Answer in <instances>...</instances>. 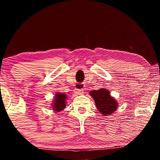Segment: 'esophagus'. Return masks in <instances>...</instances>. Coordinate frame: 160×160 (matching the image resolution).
I'll return each mask as SVG.
<instances>
[{"label": "esophagus", "mask_w": 160, "mask_h": 160, "mask_svg": "<svg viewBox=\"0 0 160 160\" xmlns=\"http://www.w3.org/2000/svg\"><path fill=\"white\" fill-rule=\"evenodd\" d=\"M83 89H75V93L77 94H82L84 93Z\"/></svg>", "instance_id": "obj_1"}]
</instances>
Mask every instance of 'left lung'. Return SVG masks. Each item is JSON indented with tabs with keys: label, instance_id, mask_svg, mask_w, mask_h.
<instances>
[{
	"label": "left lung",
	"instance_id": "left-lung-1",
	"mask_svg": "<svg viewBox=\"0 0 160 160\" xmlns=\"http://www.w3.org/2000/svg\"><path fill=\"white\" fill-rule=\"evenodd\" d=\"M90 94L94 99L97 109L103 116L110 115L117 109V102L111 96L110 92L106 89L92 90Z\"/></svg>",
	"mask_w": 160,
	"mask_h": 160
}]
</instances>
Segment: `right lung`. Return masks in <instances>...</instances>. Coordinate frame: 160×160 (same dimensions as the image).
<instances>
[{"instance_id": "obj_1", "label": "right lung", "mask_w": 160, "mask_h": 160, "mask_svg": "<svg viewBox=\"0 0 160 160\" xmlns=\"http://www.w3.org/2000/svg\"><path fill=\"white\" fill-rule=\"evenodd\" d=\"M66 94L60 92L56 94V98L54 99V102L52 104V109L57 112L63 110L64 108L66 107Z\"/></svg>"}]
</instances>
